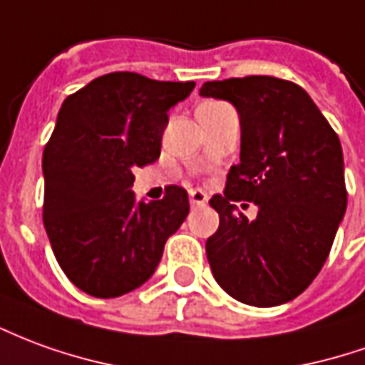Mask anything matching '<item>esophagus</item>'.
Segmentation results:
<instances>
[{"mask_svg":"<svg viewBox=\"0 0 365 365\" xmlns=\"http://www.w3.org/2000/svg\"><path fill=\"white\" fill-rule=\"evenodd\" d=\"M190 203L193 207H201L207 203V193L201 190H191L190 191Z\"/></svg>","mask_w":365,"mask_h":365,"instance_id":"obj_1","label":"esophagus"}]
</instances>
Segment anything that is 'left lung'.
I'll list each match as a JSON object with an SVG mask.
<instances>
[{
  "mask_svg": "<svg viewBox=\"0 0 365 365\" xmlns=\"http://www.w3.org/2000/svg\"><path fill=\"white\" fill-rule=\"evenodd\" d=\"M201 96L227 101L241 124V156L209 205L219 229L205 243L217 284L251 307L284 304L316 279L348 203L340 140L304 88L274 76L211 81ZM253 200L249 222L235 200Z\"/></svg>",
  "mask_w": 365,
  "mask_h": 365,
  "instance_id": "left-lung-1",
  "label": "left lung"
}]
</instances>
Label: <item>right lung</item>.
<instances>
[{
    "instance_id": "add662e5",
    "label": "right lung",
    "mask_w": 365,
    "mask_h": 365,
    "mask_svg": "<svg viewBox=\"0 0 365 365\" xmlns=\"http://www.w3.org/2000/svg\"><path fill=\"white\" fill-rule=\"evenodd\" d=\"M193 86L110 73L61 106L43 154V223L63 272L86 294L116 298L142 287L187 217L183 187L136 201L132 172L160 158L168 110Z\"/></svg>"
}]
</instances>
